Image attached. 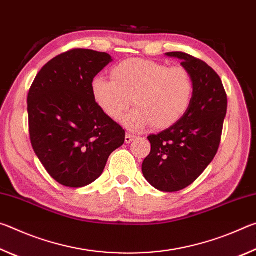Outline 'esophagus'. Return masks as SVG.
<instances>
[{"mask_svg":"<svg viewBox=\"0 0 256 256\" xmlns=\"http://www.w3.org/2000/svg\"><path fill=\"white\" fill-rule=\"evenodd\" d=\"M134 138H136V136H132V134H130V133H126V136H125V142H126V144H131Z\"/></svg>","mask_w":256,"mask_h":256,"instance_id":"34e87169","label":"esophagus"}]
</instances>
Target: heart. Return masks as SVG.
Wrapping results in <instances>:
<instances>
[{
  "instance_id": "heart-1",
  "label": "heart",
  "mask_w": 256,
  "mask_h": 256,
  "mask_svg": "<svg viewBox=\"0 0 256 256\" xmlns=\"http://www.w3.org/2000/svg\"><path fill=\"white\" fill-rule=\"evenodd\" d=\"M112 80L97 76L92 92L98 107L112 120H120L131 104L136 106L123 118L134 132L150 125L172 128L188 112L194 82L188 68L144 58L125 60L112 70Z\"/></svg>"
}]
</instances>
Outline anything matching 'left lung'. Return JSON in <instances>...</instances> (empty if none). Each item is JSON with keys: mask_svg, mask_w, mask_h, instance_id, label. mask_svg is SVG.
Wrapping results in <instances>:
<instances>
[{"mask_svg": "<svg viewBox=\"0 0 256 256\" xmlns=\"http://www.w3.org/2000/svg\"><path fill=\"white\" fill-rule=\"evenodd\" d=\"M182 60L194 82L188 112L182 120L148 140L151 151L142 164L146 180L162 192L188 188L214 160L227 112V94L222 79L203 60L182 52L166 53Z\"/></svg>", "mask_w": 256, "mask_h": 256, "instance_id": "1", "label": "left lung"}]
</instances>
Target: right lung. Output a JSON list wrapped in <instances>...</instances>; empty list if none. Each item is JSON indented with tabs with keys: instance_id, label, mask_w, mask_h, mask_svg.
I'll return each instance as SVG.
<instances>
[{
	"instance_id": "obj_1",
	"label": "right lung",
	"mask_w": 256,
	"mask_h": 256,
	"mask_svg": "<svg viewBox=\"0 0 256 256\" xmlns=\"http://www.w3.org/2000/svg\"><path fill=\"white\" fill-rule=\"evenodd\" d=\"M107 53L76 48L42 66L28 94L30 141L47 172L68 188L96 180L125 131L105 115L92 92L94 78L112 62Z\"/></svg>"
}]
</instances>
